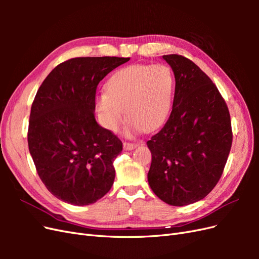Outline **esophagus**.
<instances>
[{
  "instance_id": "obj_1",
  "label": "esophagus",
  "mask_w": 259,
  "mask_h": 259,
  "mask_svg": "<svg viewBox=\"0 0 259 259\" xmlns=\"http://www.w3.org/2000/svg\"><path fill=\"white\" fill-rule=\"evenodd\" d=\"M138 146V144H132V143H124L123 144V148L124 150H133Z\"/></svg>"
}]
</instances>
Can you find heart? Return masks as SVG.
<instances>
[{
	"label": "heart",
	"instance_id": "b5f03b06",
	"mask_svg": "<svg viewBox=\"0 0 259 259\" xmlns=\"http://www.w3.org/2000/svg\"><path fill=\"white\" fill-rule=\"evenodd\" d=\"M175 94V76L165 65H135L122 68L106 83V94L96 99L101 123L112 132L120 127L125 113V134L158 130L166 122Z\"/></svg>",
	"mask_w": 259,
	"mask_h": 259
}]
</instances>
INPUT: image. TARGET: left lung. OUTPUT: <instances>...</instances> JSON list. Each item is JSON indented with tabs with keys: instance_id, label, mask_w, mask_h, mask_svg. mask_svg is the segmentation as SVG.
I'll list each match as a JSON object with an SVG mask.
<instances>
[{
	"instance_id": "1",
	"label": "left lung",
	"mask_w": 259,
	"mask_h": 259,
	"mask_svg": "<svg viewBox=\"0 0 259 259\" xmlns=\"http://www.w3.org/2000/svg\"><path fill=\"white\" fill-rule=\"evenodd\" d=\"M175 75L173 109L147 142L152 160L149 186L174 206L204 199L221 178L232 144L231 121L216 85L180 55H164Z\"/></svg>"
}]
</instances>
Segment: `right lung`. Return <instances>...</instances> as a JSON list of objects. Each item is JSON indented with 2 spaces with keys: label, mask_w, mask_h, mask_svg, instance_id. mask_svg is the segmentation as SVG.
I'll list each match as a JSON object with an SVG mask.
<instances>
[{
  "label": "right lung",
  "mask_w": 259,
  "mask_h": 259,
  "mask_svg": "<svg viewBox=\"0 0 259 259\" xmlns=\"http://www.w3.org/2000/svg\"><path fill=\"white\" fill-rule=\"evenodd\" d=\"M130 58L77 57L46 76L31 107L28 145L48 190L72 205H90L111 189L122 142L96 122L98 83Z\"/></svg>",
  "instance_id": "right-lung-1"
}]
</instances>
